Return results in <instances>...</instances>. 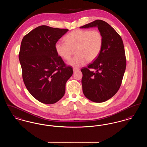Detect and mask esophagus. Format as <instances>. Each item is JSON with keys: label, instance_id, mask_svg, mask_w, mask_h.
<instances>
[{"label": "esophagus", "instance_id": "34e87169", "mask_svg": "<svg viewBox=\"0 0 147 147\" xmlns=\"http://www.w3.org/2000/svg\"><path fill=\"white\" fill-rule=\"evenodd\" d=\"M73 71H74V72H76V71H77L79 70V69H78V68H74L73 69Z\"/></svg>", "mask_w": 147, "mask_h": 147}]
</instances>
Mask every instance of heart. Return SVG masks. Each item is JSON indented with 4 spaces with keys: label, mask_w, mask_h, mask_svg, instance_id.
<instances>
[{
    "label": "heart",
    "mask_w": 147,
    "mask_h": 147,
    "mask_svg": "<svg viewBox=\"0 0 147 147\" xmlns=\"http://www.w3.org/2000/svg\"><path fill=\"white\" fill-rule=\"evenodd\" d=\"M65 42H57L55 49L57 55L64 60H69L76 52L77 56L68 64L74 68L94 61L100 55L103 45V37L97 30H75L66 35Z\"/></svg>",
    "instance_id": "obj_1"
}]
</instances>
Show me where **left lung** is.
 Masks as SVG:
<instances>
[{
	"label": "left lung",
	"mask_w": 147,
	"mask_h": 147,
	"mask_svg": "<svg viewBox=\"0 0 147 147\" xmlns=\"http://www.w3.org/2000/svg\"><path fill=\"white\" fill-rule=\"evenodd\" d=\"M93 27H97L102 35V48L94 62L82 69V84L86 98L103 102L113 96L120 88L126 70L125 51L122 38L106 22L96 20L80 28Z\"/></svg>",
	"instance_id": "obj_1"
}]
</instances>
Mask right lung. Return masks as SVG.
<instances>
[{
	"label": "right lung",
	"instance_id": "right-lung-1",
	"mask_svg": "<svg viewBox=\"0 0 147 147\" xmlns=\"http://www.w3.org/2000/svg\"><path fill=\"white\" fill-rule=\"evenodd\" d=\"M68 29L40 26L25 35L19 59L28 90L40 102L53 104L63 98L65 84L73 74L57 55L55 45Z\"/></svg>",
	"mask_w": 147,
	"mask_h": 147
}]
</instances>
